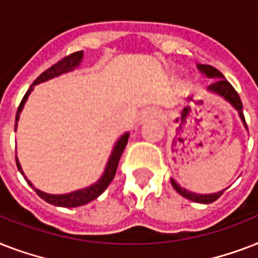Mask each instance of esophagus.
Here are the masks:
<instances>
[{"mask_svg": "<svg viewBox=\"0 0 258 258\" xmlns=\"http://www.w3.org/2000/svg\"><path fill=\"white\" fill-rule=\"evenodd\" d=\"M159 111L155 108H149V109H146L145 112H143V115H142V120H147V119H158L159 117Z\"/></svg>", "mask_w": 258, "mask_h": 258, "instance_id": "obj_1", "label": "esophagus"}]
</instances>
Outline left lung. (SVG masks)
I'll return each instance as SVG.
<instances>
[{
  "mask_svg": "<svg viewBox=\"0 0 258 258\" xmlns=\"http://www.w3.org/2000/svg\"><path fill=\"white\" fill-rule=\"evenodd\" d=\"M198 68H200L201 72L206 75L208 78L217 79L216 82H213L212 84L209 86L208 89L209 91H213V92L218 93L221 96H224L226 100L230 101V103L238 109L241 119H242L245 123V116L244 113H242V101H241L240 95H238V92L234 89V87H233L232 84L222 76V74H221L220 71L217 70V68H214V67L208 66V64H201V66H198ZM171 184L172 187L175 188L180 196L184 197V198H187V200L192 201V202H198V204H212V202L218 200L225 191V190H222V191L216 192V194H196V192H190L188 190H186V188L180 187L179 184L176 183L174 179H171Z\"/></svg>",
  "mask_w": 258,
  "mask_h": 258,
  "instance_id": "obj_1",
  "label": "left lung"
}]
</instances>
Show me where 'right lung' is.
I'll return each instance as SVG.
<instances>
[{"label":"right lung","mask_w":258,"mask_h":258,"mask_svg":"<svg viewBox=\"0 0 258 258\" xmlns=\"http://www.w3.org/2000/svg\"><path fill=\"white\" fill-rule=\"evenodd\" d=\"M83 57V52L82 50H79V52H75L72 54H68L66 57H62L61 60H58L56 64H53L52 67H49L48 70L44 71L40 76H38L36 80L33 82V84L30 86V88L26 91V93L22 97L21 103L18 105L17 108V113H16V127H17V120L18 117H20V112H21L22 107H24V103L26 101L28 96H29L30 91L33 89V86L38 84V83H42L48 80V79H52L54 76H58V75L66 74L68 71H72L75 67L79 66V62L82 61ZM128 134H124L123 137L117 141L116 146H115V149H113L112 154H111V157H109V161L107 163V167H105V171L103 174L100 179L97 180L96 183L92 184V186H89L87 188H82V190H78V191L70 192V194H61V196H53V194H46V192H42L37 188H34L32 186L29 180L26 179V176H24L26 179V182L34 188V191L37 192L38 197H41L42 200L46 201L48 204L54 205V206H62V208H76V206H82V205H86L91 201L96 200L97 197L100 196L101 192L104 191L105 188L108 187V184L111 183V180L113 179V176L116 174V169L117 165H119V161H120V157L123 151L125 149V145H127V142H128ZM16 163H17L18 170L21 171V174L24 175V172L21 170V166H20V162H18L17 157H16Z\"/></svg>","instance_id":"right-lung-1"}]
</instances>
